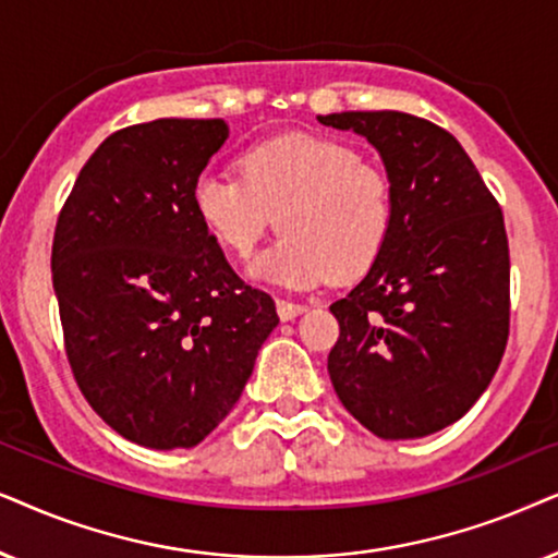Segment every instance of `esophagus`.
I'll return each instance as SVG.
<instances>
[{
  "label": "esophagus",
  "mask_w": 558,
  "mask_h": 558,
  "mask_svg": "<svg viewBox=\"0 0 558 558\" xmlns=\"http://www.w3.org/2000/svg\"><path fill=\"white\" fill-rule=\"evenodd\" d=\"M275 306H278V316L283 318V322H293L295 316H301L303 311H306V306H301V303L283 301V299H278V301H275Z\"/></svg>",
  "instance_id": "34e87169"
}]
</instances>
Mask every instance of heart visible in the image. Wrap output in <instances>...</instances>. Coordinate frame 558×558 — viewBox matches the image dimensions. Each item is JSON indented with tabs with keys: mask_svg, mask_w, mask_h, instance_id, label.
<instances>
[{
	"mask_svg": "<svg viewBox=\"0 0 558 558\" xmlns=\"http://www.w3.org/2000/svg\"><path fill=\"white\" fill-rule=\"evenodd\" d=\"M240 173L206 170L193 181V211L221 247L247 257L267 229L283 234L252 275L286 288H314L331 275L354 280L388 247L396 196L380 166L352 145L322 135H286L250 147Z\"/></svg>",
	"mask_w": 558,
	"mask_h": 558,
	"instance_id": "b5f03b06",
	"label": "heart"
}]
</instances>
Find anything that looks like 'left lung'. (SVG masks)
<instances>
[{
	"label": "left lung",
	"instance_id": "left-lung-1",
	"mask_svg": "<svg viewBox=\"0 0 558 558\" xmlns=\"http://www.w3.org/2000/svg\"><path fill=\"white\" fill-rule=\"evenodd\" d=\"M380 153L396 221L388 247L331 303L329 377L380 439H421L462 418L500 367L510 255L500 204L454 135L405 111L318 117Z\"/></svg>",
	"mask_w": 558,
	"mask_h": 558
}]
</instances>
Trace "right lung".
I'll return each instance as SVG.
<instances>
[{
	"label": "right lung",
	"instance_id": "right-lung-1",
	"mask_svg": "<svg viewBox=\"0 0 558 558\" xmlns=\"http://www.w3.org/2000/svg\"><path fill=\"white\" fill-rule=\"evenodd\" d=\"M225 119H155L86 160L53 236L65 356L88 405L147 449L202 444L240 400L278 326L193 211Z\"/></svg>",
	"mask_w": 558,
	"mask_h": 558
}]
</instances>
